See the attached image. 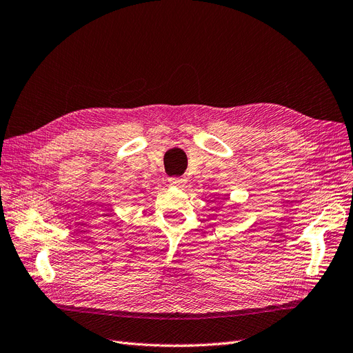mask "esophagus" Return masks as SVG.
Instances as JSON below:
<instances>
[{"label":"esophagus","mask_w":353,"mask_h":353,"mask_svg":"<svg viewBox=\"0 0 353 353\" xmlns=\"http://www.w3.org/2000/svg\"><path fill=\"white\" fill-rule=\"evenodd\" d=\"M169 183L172 185H176V187H183L187 181L183 176H172V178H169Z\"/></svg>","instance_id":"34e87169"}]
</instances>
